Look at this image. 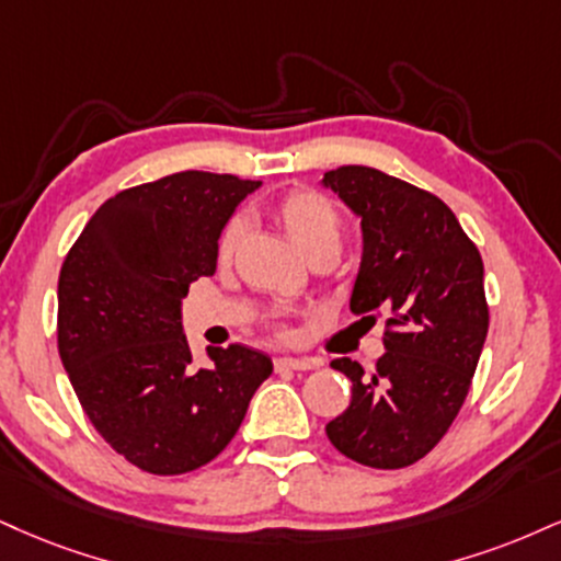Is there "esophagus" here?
Wrapping results in <instances>:
<instances>
[{"instance_id":"esophagus-1","label":"esophagus","mask_w":561,"mask_h":561,"mask_svg":"<svg viewBox=\"0 0 561 561\" xmlns=\"http://www.w3.org/2000/svg\"><path fill=\"white\" fill-rule=\"evenodd\" d=\"M319 363L310 357H274L276 370H313Z\"/></svg>"}]
</instances>
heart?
<instances>
[{
	"mask_svg": "<svg viewBox=\"0 0 561 561\" xmlns=\"http://www.w3.org/2000/svg\"><path fill=\"white\" fill-rule=\"evenodd\" d=\"M272 214L308 259L336 255V251H340L345 221H342L340 208L323 193L310 191V187H295V191L279 195L274 201ZM242 232H245V227H242L238 216L221 227L219 240H216V261L229 263L234 259L242 242ZM272 332L282 336V340H287L293 334L287 329V323L282 321H272Z\"/></svg>",
	"mask_w": 561,
	"mask_h": 561,
	"instance_id": "b5f03b06",
	"label": "heart"
}]
</instances>
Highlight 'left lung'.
<instances>
[{
    "instance_id": "8db88e82",
    "label": "left lung",
    "mask_w": 561,
    "mask_h": 561,
    "mask_svg": "<svg viewBox=\"0 0 561 561\" xmlns=\"http://www.w3.org/2000/svg\"><path fill=\"white\" fill-rule=\"evenodd\" d=\"M323 182L360 216L363 263L350 310L383 319L374 370L336 357L353 381L350 408L327 436L350 460L408 468L442 442L473 381L489 334L483 261L434 193L370 167H336Z\"/></svg>"
}]
</instances>
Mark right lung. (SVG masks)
Segmentation results:
<instances>
[{
    "label": "right lung",
    "instance_id": "1",
    "mask_svg": "<svg viewBox=\"0 0 561 561\" xmlns=\"http://www.w3.org/2000/svg\"><path fill=\"white\" fill-rule=\"evenodd\" d=\"M259 180L178 172L106 201L65 255L57 347L80 408L110 447L153 476L211 462L238 434L272 360L208 347L195 368L180 300L216 272V240Z\"/></svg>",
    "mask_w": 561,
    "mask_h": 561
}]
</instances>
